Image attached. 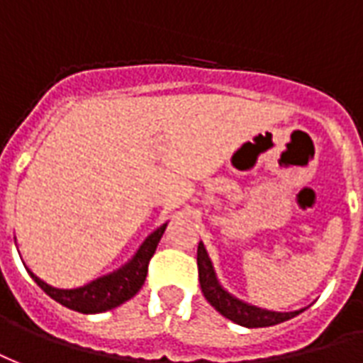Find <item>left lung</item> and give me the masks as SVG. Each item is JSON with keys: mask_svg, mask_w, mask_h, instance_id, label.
Here are the masks:
<instances>
[{"mask_svg": "<svg viewBox=\"0 0 363 363\" xmlns=\"http://www.w3.org/2000/svg\"><path fill=\"white\" fill-rule=\"evenodd\" d=\"M197 267H199L201 290H203V296L207 298L208 303L220 315H224L230 321L238 323V325H242V327H247V329L271 327V325L288 321V319H292V317L303 311V309H298V311H284L282 313V311H271V309L257 308V306H251V303L238 300L236 296H232L228 290H224L220 286L203 243H199V247H197Z\"/></svg>", "mask_w": 363, "mask_h": 363, "instance_id": "left-lung-1", "label": "left lung"}]
</instances>
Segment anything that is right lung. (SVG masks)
Returning a JSON list of instances; mask_svg holds the SVG:
<instances>
[{
	"mask_svg": "<svg viewBox=\"0 0 363 363\" xmlns=\"http://www.w3.org/2000/svg\"><path fill=\"white\" fill-rule=\"evenodd\" d=\"M166 226L168 224H162L160 228H156L143 242V245L135 253L133 259L129 263H125L121 269L92 280V282L81 288H73V290L54 288L46 284L44 280L38 279L34 272H30L34 282L52 300L60 301L65 308L79 311V313H102V311H108V309L118 308L123 301L131 300L135 294L141 290V286L145 284V279H147V271H149V261L155 255L156 245L160 242Z\"/></svg>",
	"mask_w": 363,
	"mask_h": 363,
	"instance_id": "add662e5",
	"label": "right lung"
}]
</instances>
